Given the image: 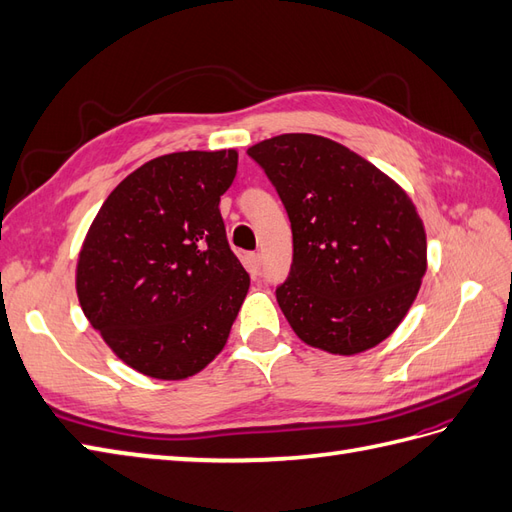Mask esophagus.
I'll return each mask as SVG.
<instances>
[{"mask_svg":"<svg viewBox=\"0 0 512 512\" xmlns=\"http://www.w3.org/2000/svg\"><path fill=\"white\" fill-rule=\"evenodd\" d=\"M245 267H247V271H249V276H252V278H258V276H260V254H256V252L247 254V258H245Z\"/></svg>","mask_w":512,"mask_h":512,"instance_id":"1","label":"esophagus"}]
</instances>
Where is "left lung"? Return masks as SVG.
<instances>
[{"instance_id": "1", "label": "left lung", "mask_w": 512, "mask_h": 512, "mask_svg": "<svg viewBox=\"0 0 512 512\" xmlns=\"http://www.w3.org/2000/svg\"><path fill=\"white\" fill-rule=\"evenodd\" d=\"M276 186L293 230V263L276 289L293 332L352 356L400 326L428 267L413 199L369 160L317 134L247 149Z\"/></svg>"}]
</instances>
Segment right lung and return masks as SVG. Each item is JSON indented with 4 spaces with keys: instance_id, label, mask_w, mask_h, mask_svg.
Returning <instances> with one entry per match:
<instances>
[{
    "instance_id": "right-lung-1",
    "label": "right lung",
    "mask_w": 512,
    "mask_h": 512,
    "mask_svg": "<svg viewBox=\"0 0 512 512\" xmlns=\"http://www.w3.org/2000/svg\"><path fill=\"white\" fill-rule=\"evenodd\" d=\"M236 165V149L149 160L117 184L84 236L80 306L143 376H195L228 341L249 289L219 213Z\"/></svg>"
}]
</instances>
